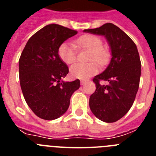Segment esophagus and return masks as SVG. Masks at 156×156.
<instances>
[{"label":"esophagus","mask_w":156,"mask_h":156,"mask_svg":"<svg viewBox=\"0 0 156 156\" xmlns=\"http://www.w3.org/2000/svg\"><path fill=\"white\" fill-rule=\"evenodd\" d=\"M87 80H80V84L81 85H84L85 83H86Z\"/></svg>","instance_id":"obj_1"}]
</instances>
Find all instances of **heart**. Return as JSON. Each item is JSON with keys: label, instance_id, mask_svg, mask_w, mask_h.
I'll return each instance as SVG.
<instances>
[{"label": "heart", "instance_id": "obj_1", "mask_svg": "<svg viewBox=\"0 0 156 156\" xmlns=\"http://www.w3.org/2000/svg\"><path fill=\"white\" fill-rule=\"evenodd\" d=\"M102 41L98 37L86 34L76 40L74 44L70 42L63 43L59 47L58 55L66 64H73L76 60V47H78L90 51L89 61H95L98 64L103 65L108 60V54L102 48ZM98 71V65L95 62H90L88 64L76 63L71 66L69 72L72 77L83 80L96 74Z\"/></svg>", "mask_w": 156, "mask_h": 156}]
</instances>
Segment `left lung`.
Returning a JSON list of instances; mask_svg holds the SVG:
<instances>
[{
  "instance_id": "obj_1",
  "label": "left lung",
  "mask_w": 156,
  "mask_h": 156,
  "mask_svg": "<svg viewBox=\"0 0 156 156\" xmlns=\"http://www.w3.org/2000/svg\"><path fill=\"white\" fill-rule=\"evenodd\" d=\"M83 32L104 36L109 45L111 60L105 71L93 79L96 90L90 95L89 105L100 120L115 122L127 113L138 90L141 64L137 46L112 23ZM100 80L108 81V84L100 85Z\"/></svg>"
}]
</instances>
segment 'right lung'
<instances>
[{"label":"right lung","mask_w":156,"mask_h":156,"mask_svg":"<svg viewBox=\"0 0 156 156\" xmlns=\"http://www.w3.org/2000/svg\"><path fill=\"white\" fill-rule=\"evenodd\" d=\"M77 34L58 24H49L32 36L19 61L20 86L35 115L46 120L59 118L67 111L80 80H62L69 73L58 55L59 47Z\"/></svg>","instance_id":"add662e5"}]
</instances>
